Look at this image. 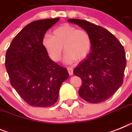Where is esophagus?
<instances>
[{
    "mask_svg": "<svg viewBox=\"0 0 132 132\" xmlns=\"http://www.w3.org/2000/svg\"><path fill=\"white\" fill-rule=\"evenodd\" d=\"M67 71H68L69 74L70 75H72L73 74V68H71V67H68V68H67Z\"/></svg>",
    "mask_w": 132,
    "mask_h": 132,
    "instance_id": "1",
    "label": "esophagus"
}]
</instances>
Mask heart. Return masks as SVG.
<instances>
[{
  "label": "heart",
  "mask_w": 132,
  "mask_h": 132,
  "mask_svg": "<svg viewBox=\"0 0 132 132\" xmlns=\"http://www.w3.org/2000/svg\"><path fill=\"white\" fill-rule=\"evenodd\" d=\"M43 43L54 61L60 60L64 47L66 51L64 61L66 63L85 59L92 49V39L88 32L68 24L56 28L53 31V35H47Z\"/></svg>",
  "instance_id": "b5f03b06"
}]
</instances>
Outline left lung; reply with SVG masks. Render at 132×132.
<instances>
[{
	"mask_svg": "<svg viewBox=\"0 0 132 132\" xmlns=\"http://www.w3.org/2000/svg\"><path fill=\"white\" fill-rule=\"evenodd\" d=\"M67 21L85 29L92 39L90 53L73 70L74 75L82 81L79 95L89 103L105 101L122 85L126 66L123 47L113 35L100 26L81 19Z\"/></svg>",
	"mask_w": 132,
	"mask_h": 132,
	"instance_id": "left-lung-1",
	"label": "left lung"
}]
</instances>
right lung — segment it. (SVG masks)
<instances>
[{
    "label": "right lung",
    "mask_w": 132,
    "mask_h": 132,
    "mask_svg": "<svg viewBox=\"0 0 132 132\" xmlns=\"http://www.w3.org/2000/svg\"><path fill=\"white\" fill-rule=\"evenodd\" d=\"M59 19L29 23L16 35L6 51L5 67L11 85L31 106L55 104L61 85L69 76L67 69L51 59L43 44L47 30Z\"/></svg>",
    "instance_id": "add662e5"
}]
</instances>
